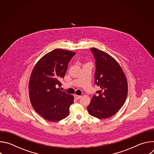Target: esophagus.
Wrapping results in <instances>:
<instances>
[{
    "label": "esophagus",
    "instance_id": "1",
    "mask_svg": "<svg viewBox=\"0 0 154 154\" xmlns=\"http://www.w3.org/2000/svg\"><path fill=\"white\" fill-rule=\"evenodd\" d=\"M74 97H75V99H79L80 97H81V96H79V95H76V94H75L74 95Z\"/></svg>",
    "mask_w": 154,
    "mask_h": 154
}]
</instances>
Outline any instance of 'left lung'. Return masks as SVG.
<instances>
[{
    "label": "left lung",
    "mask_w": 154,
    "mask_h": 154,
    "mask_svg": "<svg viewBox=\"0 0 154 154\" xmlns=\"http://www.w3.org/2000/svg\"><path fill=\"white\" fill-rule=\"evenodd\" d=\"M96 61L94 83L100 87L87 106L90 115L106 119L115 115L123 106L128 93L125 74L117 61L106 52L91 48Z\"/></svg>",
    "instance_id": "obj_1"
}]
</instances>
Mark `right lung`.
Segmentation results:
<instances>
[{
    "label": "right lung",
    "mask_w": 154,
    "mask_h": 154,
    "mask_svg": "<svg viewBox=\"0 0 154 154\" xmlns=\"http://www.w3.org/2000/svg\"><path fill=\"white\" fill-rule=\"evenodd\" d=\"M75 54L69 51L54 49L44 55L32 70L29 85L30 100L35 110L48 121H59L69 115L74 97L58 87L61 85L59 80L64 78Z\"/></svg>",
    "instance_id": "add662e5"
}]
</instances>
